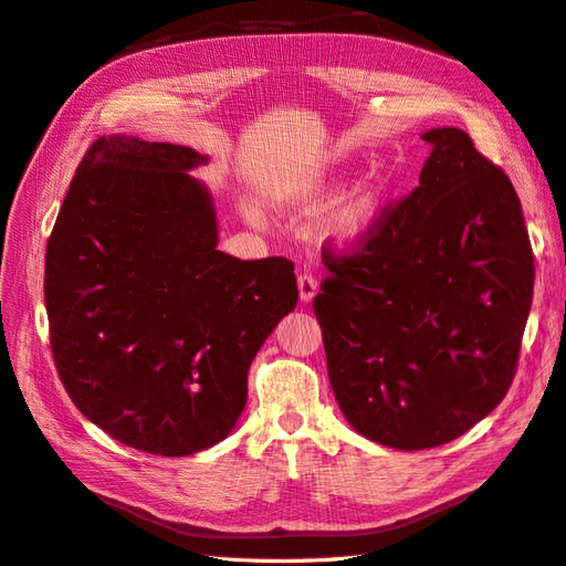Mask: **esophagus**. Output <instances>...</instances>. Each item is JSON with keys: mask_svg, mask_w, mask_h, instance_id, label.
Returning <instances> with one entry per match:
<instances>
[{"mask_svg": "<svg viewBox=\"0 0 566 566\" xmlns=\"http://www.w3.org/2000/svg\"><path fill=\"white\" fill-rule=\"evenodd\" d=\"M297 287H300V300L304 304L312 302L316 297V293H318V283H316V279L312 276V273H300Z\"/></svg>", "mask_w": 566, "mask_h": 566, "instance_id": "1", "label": "esophagus"}]
</instances>
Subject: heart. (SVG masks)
Masks as SVG:
<instances>
[{
	"label": "heart",
	"instance_id": "obj_1",
	"mask_svg": "<svg viewBox=\"0 0 566 566\" xmlns=\"http://www.w3.org/2000/svg\"><path fill=\"white\" fill-rule=\"evenodd\" d=\"M337 191L335 177H321L310 184H300L285 193V202L300 210H318ZM391 191L389 175L373 169L364 179H358L349 191L342 193L318 221V238L335 248H356L366 243L378 231L387 200ZM254 217V212H250Z\"/></svg>",
	"mask_w": 566,
	"mask_h": 566
}]
</instances>
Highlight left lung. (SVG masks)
Returning <instances> with one entry per match:
<instances>
[{
  "mask_svg": "<svg viewBox=\"0 0 566 566\" xmlns=\"http://www.w3.org/2000/svg\"><path fill=\"white\" fill-rule=\"evenodd\" d=\"M420 186L356 252L325 256L314 297L335 399L358 434L399 451L465 434L503 401L534 295L522 202L458 127Z\"/></svg>",
  "mask_w": 566,
  "mask_h": 566,
  "instance_id": "8db88e82",
  "label": "left lung"
}]
</instances>
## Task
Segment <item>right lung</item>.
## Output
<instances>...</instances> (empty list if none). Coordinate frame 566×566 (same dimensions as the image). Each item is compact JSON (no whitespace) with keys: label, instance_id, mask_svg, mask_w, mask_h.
<instances>
[{"label":"right lung","instance_id":"obj_1","mask_svg":"<svg viewBox=\"0 0 566 566\" xmlns=\"http://www.w3.org/2000/svg\"><path fill=\"white\" fill-rule=\"evenodd\" d=\"M208 156L101 136L61 205L44 262L59 378L80 413L125 447L184 458L227 439L248 370L297 306L285 256L217 250Z\"/></svg>","mask_w":566,"mask_h":566}]
</instances>
